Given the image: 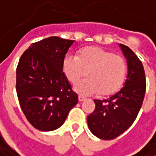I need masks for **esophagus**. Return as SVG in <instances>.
Segmentation results:
<instances>
[{
    "mask_svg": "<svg viewBox=\"0 0 156 156\" xmlns=\"http://www.w3.org/2000/svg\"><path fill=\"white\" fill-rule=\"evenodd\" d=\"M78 99H79L80 102H83V101H84L86 98H85L84 97H83V96H79V97H78Z\"/></svg>",
    "mask_w": 156,
    "mask_h": 156,
    "instance_id": "obj_1",
    "label": "esophagus"
}]
</instances>
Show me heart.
Segmentation results:
<instances>
[{"label":"heart","mask_w":156,"mask_h":156,"mask_svg":"<svg viewBox=\"0 0 156 156\" xmlns=\"http://www.w3.org/2000/svg\"><path fill=\"white\" fill-rule=\"evenodd\" d=\"M64 73L71 83H77L87 74L88 80L75 86L83 95L109 96L115 93L124 82L127 65L121 55L97 46L84 48L78 57L67 56Z\"/></svg>","instance_id":"heart-1"}]
</instances>
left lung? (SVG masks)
<instances>
[{
  "label": "left lung",
  "instance_id": "left-lung-1",
  "mask_svg": "<svg viewBox=\"0 0 156 156\" xmlns=\"http://www.w3.org/2000/svg\"><path fill=\"white\" fill-rule=\"evenodd\" d=\"M128 65L124 86L104 100L95 99V110L87 117L90 130L96 137L110 140L117 138L134 122L146 92V76L141 61L129 47L120 44Z\"/></svg>",
  "mask_w": 156,
  "mask_h": 156
}]
</instances>
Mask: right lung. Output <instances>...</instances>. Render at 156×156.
I'll return each instance as SVG.
<instances>
[{"mask_svg":"<svg viewBox=\"0 0 156 156\" xmlns=\"http://www.w3.org/2000/svg\"><path fill=\"white\" fill-rule=\"evenodd\" d=\"M73 41L51 36L34 42L17 64L18 101L28 122L39 130L59 128L78 102L63 72L65 56Z\"/></svg>","mask_w":156,"mask_h":156,"instance_id":"1","label":"right lung"}]
</instances>
